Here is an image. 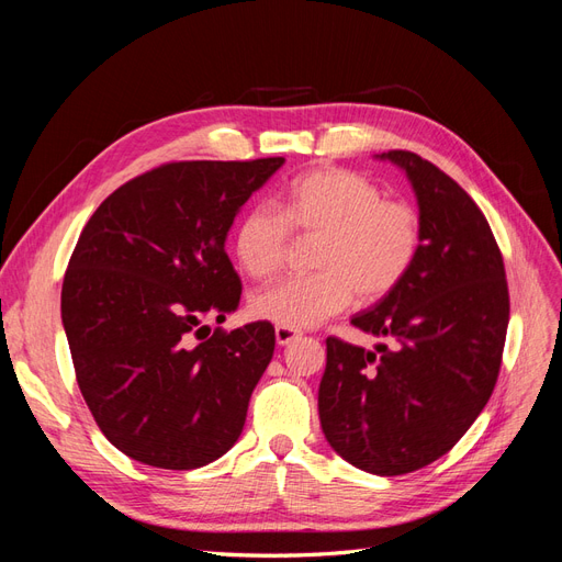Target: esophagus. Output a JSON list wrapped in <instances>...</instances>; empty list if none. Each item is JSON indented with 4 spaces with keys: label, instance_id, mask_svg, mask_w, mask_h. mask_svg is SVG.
Instances as JSON below:
<instances>
[{
    "label": "esophagus",
    "instance_id": "obj_1",
    "mask_svg": "<svg viewBox=\"0 0 562 562\" xmlns=\"http://www.w3.org/2000/svg\"><path fill=\"white\" fill-rule=\"evenodd\" d=\"M300 337V330H293V328H283V326H277V342L281 347L295 342V339Z\"/></svg>",
    "mask_w": 562,
    "mask_h": 562
}]
</instances>
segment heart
I'll return each mask as SVG.
<instances>
[{
	"label": "heart",
	"instance_id": "b5f03b06",
	"mask_svg": "<svg viewBox=\"0 0 562 562\" xmlns=\"http://www.w3.org/2000/svg\"><path fill=\"white\" fill-rule=\"evenodd\" d=\"M291 232L316 239V274L283 279L250 297V312L283 328H314L349 307L353 295L378 302L411 274L422 248L419 213L384 199L368 178L345 168H316L285 187L281 211L269 203L246 209L234 227L236 262L252 279L283 265Z\"/></svg>",
	"mask_w": 562,
	"mask_h": 562
}]
</instances>
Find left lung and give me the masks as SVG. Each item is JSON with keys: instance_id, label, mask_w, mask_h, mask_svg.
Listing matches in <instances>:
<instances>
[{"instance_id": "obj_1", "label": "left lung", "mask_w": 562, "mask_h": 562, "mask_svg": "<svg viewBox=\"0 0 562 562\" xmlns=\"http://www.w3.org/2000/svg\"><path fill=\"white\" fill-rule=\"evenodd\" d=\"M378 159L413 187L422 248L396 291L351 318L386 342L326 339L318 417L349 464L401 475L443 457L481 415L502 366L508 288L495 236L462 187L413 151Z\"/></svg>"}]
</instances>
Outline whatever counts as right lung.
Masks as SVG:
<instances>
[{
  "label": "right lung",
  "instance_id": "add662e5",
  "mask_svg": "<svg viewBox=\"0 0 562 562\" xmlns=\"http://www.w3.org/2000/svg\"><path fill=\"white\" fill-rule=\"evenodd\" d=\"M285 164L178 161L119 187L83 227L60 316L100 431L135 462L199 469L244 431L274 326L223 323L241 300L225 241L244 203Z\"/></svg>",
  "mask_w": 562,
  "mask_h": 562
}]
</instances>
